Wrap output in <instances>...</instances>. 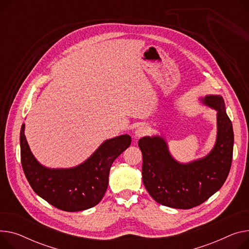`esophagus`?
<instances>
[{"label":"esophagus","mask_w":249,"mask_h":249,"mask_svg":"<svg viewBox=\"0 0 249 249\" xmlns=\"http://www.w3.org/2000/svg\"><path fill=\"white\" fill-rule=\"evenodd\" d=\"M148 133V128L145 125H140L135 130V138H140Z\"/></svg>","instance_id":"obj_1"}]
</instances>
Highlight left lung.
Here are the masks:
<instances>
[{
  "mask_svg": "<svg viewBox=\"0 0 249 249\" xmlns=\"http://www.w3.org/2000/svg\"><path fill=\"white\" fill-rule=\"evenodd\" d=\"M203 104L217 111V137L211 152L190 163H179L169 153L162 137H143L142 180L153 199L165 206L190 209L218 191L230 171L233 154V128L225 111L223 98L208 95Z\"/></svg>",
  "mask_w": 249,
  "mask_h": 249,
  "instance_id": "obj_1",
  "label": "left lung"
}]
</instances>
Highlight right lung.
I'll use <instances>...</instances> for the list:
<instances>
[{"label":"right lung","mask_w":249,"mask_h":249,"mask_svg":"<svg viewBox=\"0 0 249 249\" xmlns=\"http://www.w3.org/2000/svg\"><path fill=\"white\" fill-rule=\"evenodd\" d=\"M24 131L25 124L20 133L21 162L31 187L48 203L69 212L89 209L102 200L112 163L131 144L129 135H120L104 141L76 167L50 169L32 154Z\"/></svg>","instance_id":"add662e5"}]
</instances>
